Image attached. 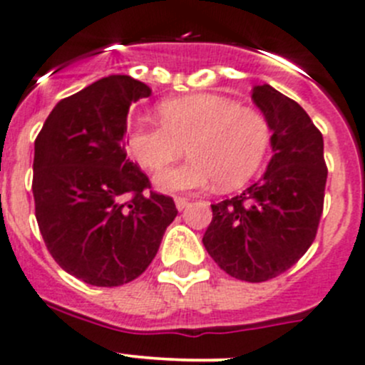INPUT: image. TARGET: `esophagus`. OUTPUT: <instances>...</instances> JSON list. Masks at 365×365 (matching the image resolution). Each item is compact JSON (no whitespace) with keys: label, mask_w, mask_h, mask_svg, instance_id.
<instances>
[{"label":"esophagus","mask_w":365,"mask_h":365,"mask_svg":"<svg viewBox=\"0 0 365 365\" xmlns=\"http://www.w3.org/2000/svg\"><path fill=\"white\" fill-rule=\"evenodd\" d=\"M175 203H176V208H178V210H183V208L187 207V205H189V200H187V197H175Z\"/></svg>","instance_id":"obj_1"}]
</instances>
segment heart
Segmentation results:
<instances>
[{
  "label": "heart",
  "mask_w": 365,
  "mask_h": 365,
  "mask_svg": "<svg viewBox=\"0 0 365 365\" xmlns=\"http://www.w3.org/2000/svg\"><path fill=\"white\" fill-rule=\"evenodd\" d=\"M162 125L139 121L128 135V150L143 168L158 171L185 153L182 165L155 176L165 192L201 189L217 180L222 189L242 185L260 168L269 148V125L251 107L219 94H190L162 101Z\"/></svg>",
  "instance_id": "obj_1"
}]
</instances>
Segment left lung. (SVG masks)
<instances>
[{
	"label": "left lung",
	"mask_w": 365,
	"mask_h": 365,
	"mask_svg": "<svg viewBox=\"0 0 365 365\" xmlns=\"http://www.w3.org/2000/svg\"><path fill=\"white\" fill-rule=\"evenodd\" d=\"M251 100L272 132V157L242 194L212 205L203 246L230 277L258 284L287 271L314 242L328 169L323 135L296 101L267 83L255 85Z\"/></svg>",
	"instance_id": "8db88e82"
}]
</instances>
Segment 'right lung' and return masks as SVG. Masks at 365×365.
<instances>
[{"instance_id": "obj_1", "label": "right lung", "mask_w": 365, "mask_h": 365, "mask_svg": "<svg viewBox=\"0 0 365 365\" xmlns=\"http://www.w3.org/2000/svg\"><path fill=\"white\" fill-rule=\"evenodd\" d=\"M151 88L125 74L58 101L35 139V217L56 264L96 287L140 277L175 221L173 197L126 158L130 105Z\"/></svg>"}]
</instances>
